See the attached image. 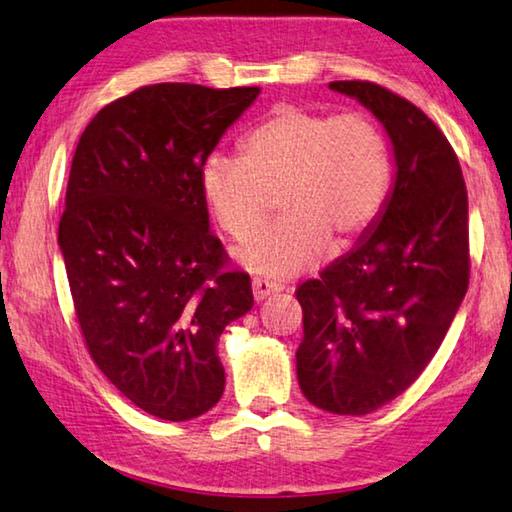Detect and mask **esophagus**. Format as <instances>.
<instances>
[{"mask_svg":"<svg viewBox=\"0 0 512 512\" xmlns=\"http://www.w3.org/2000/svg\"><path fill=\"white\" fill-rule=\"evenodd\" d=\"M251 290H254L256 301H263L265 297L274 295V292L283 290V283H276V281H270V279H263V276H256V279L251 281Z\"/></svg>","mask_w":512,"mask_h":512,"instance_id":"esophagus-1","label":"esophagus"}]
</instances>
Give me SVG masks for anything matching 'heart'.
<instances>
[{
  "mask_svg": "<svg viewBox=\"0 0 512 512\" xmlns=\"http://www.w3.org/2000/svg\"><path fill=\"white\" fill-rule=\"evenodd\" d=\"M240 147L242 156H206L201 190L217 224L236 240L254 236L279 197L286 215L238 249V261L254 274L286 279L311 270L331 245L345 249L363 238L388 204L390 140L367 113L283 104Z\"/></svg>",
  "mask_w": 512,
  "mask_h": 512,
  "instance_id": "obj_1",
  "label": "heart"
}]
</instances>
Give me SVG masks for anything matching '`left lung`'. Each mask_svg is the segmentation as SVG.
Here are the masks:
<instances>
[{
    "instance_id": "1",
    "label": "left lung",
    "mask_w": 512,
    "mask_h": 512,
    "mask_svg": "<svg viewBox=\"0 0 512 512\" xmlns=\"http://www.w3.org/2000/svg\"><path fill=\"white\" fill-rule=\"evenodd\" d=\"M388 131L397 179L356 249L297 288V379L313 406L367 415L417 381L469 286L467 188L433 120L372 81H333Z\"/></svg>"
}]
</instances>
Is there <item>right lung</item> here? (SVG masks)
I'll use <instances>...</instances> for the list:
<instances>
[{"label": "right lung", "instance_id": "right-lung-1", "mask_svg": "<svg viewBox=\"0 0 512 512\" xmlns=\"http://www.w3.org/2000/svg\"><path fill=\"white\" fill-rule=\"evenodd\" d=\"M261 88L154 83L81 133L58 222L88 354L124 397L170 422L224 392L217 340L251 311V279L226 270L201 165Z\"/></svg>", "mask_w": 512, "mask_h": 512}]
</instances>
